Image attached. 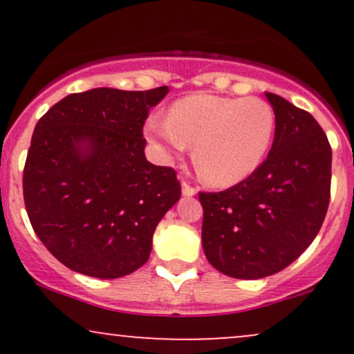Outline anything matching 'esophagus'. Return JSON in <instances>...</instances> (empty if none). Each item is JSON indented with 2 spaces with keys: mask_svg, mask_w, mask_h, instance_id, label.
I'll list each match as a JSON object with an SVG mask.
<instances>
[{
  "mask_svg": "<svg viewBox=\"0 0 354 354\" xmlns=\"http://www.w3.org/2000/svg\"><path fill=\"white\" fill-rule=\"evenodd\" d=\"M181 191H183V194H185V196H194V194L198 193V189L193 188V186H189L188 183H183Z\"/></svg>",
  "mask_w": 354,
  "mask_h": 354,
  "instance_id": "obj_1",
  "label": "esophagus"
}]
</instances>
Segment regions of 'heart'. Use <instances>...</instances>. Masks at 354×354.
<instances>
[{"label":"heart","mask_w":354,"mask_h":354,"mask_svg":"<svg viewBox=\"0 0 354 354\" xmlns=\"http://www.w3.org/2000/svg\"><path fill=\"white\" fill-rule=\"evenodd\" d=\"M146 135L171 153L194 143V163L206 181L228 186L246 180L265 161L274 135V111L265 100L191 95L168 118H151Z\"/></svg>","instance_id":"1"}]
</instances>
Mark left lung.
Segmentation results:
<instances>
[{
    "label": "left lung",
    "instance_id": "8db88e82",
    "mask_svg": "<svg viewBox=\"0 0 354 354\" xmlns=\"http://www.w3.org/2000/svg\"><path fill=\"white\" fill-rule=\"evenodd\" d=\"M274 141L256 171L219 193H200L201 241L219 273L261 279L290 266L311 245L330 203L331 146L308 111L265 93Z\"/></svg>",
    "mask_w": 354,
    "mask_h": 354
}]
</instances>
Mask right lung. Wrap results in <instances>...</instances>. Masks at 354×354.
I'll return each instance as SVG.
<instances>
[{"instance_id":"add662e5","label":"right lung","mask_w":354,"mask_h":354,"mask_svg":"<svg viewBox=\"0 0 354 354\" xmlns=\"http://www.w3.org/2000/svg\"><path fill=\"white\" fill-rule=\"evenodd\" d=\"M168 91L89 89L36 124L24 205L43 245L76 273L113 279L143 266L158 223L180 200L174 169L145 156L143 124Z\"/></svg>"}]
</instances>
